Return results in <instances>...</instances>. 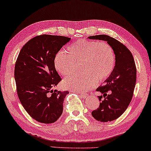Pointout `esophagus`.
<instances>
[{"mask_svg":"<svg viewBox=\"0 0 151 151\" xmlns=\"http://www.w3.org/2000/svg\"><path fill=\"white\" fill-rule=\"evenodd\" d=\"M79 95L82 98H83V99L86 98L87 97H88V95L86 94V93H79Z\"/></svg>","mask_w":151,"mask_h":151,"instance_id":"34e87169","label":"esophagus"}]
</instances>
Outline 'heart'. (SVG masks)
<instances>
[{"label": "heart", "mask_w": 151, "mask_h": 151, "mask_svg": "<svg viewBox=\"0 0 151 151\" xmlns=\"http://www.w3.org/2000/svg\"><path fill=\"white\" fill-rule=\"evenodd\" d=\"M68 53L59 51L53 60L54 68L65 76L74 72L76 64L81 63L79 75L65 78L63 85L74 91H86L95 86L97 82L107 79L116 65L114 49L105 42L80 40L72 44Z\"/></svg>", "instance_id": "1"}]
</instances>
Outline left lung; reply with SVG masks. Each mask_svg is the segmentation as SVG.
<instances>
[{
    "instance_id": "obj_1",
    "label": "left lung",
    "mask_w": 151,
    "mask_h": 151,
    "mask_svg": "<svg viewBox=\"0 0 151 151\" xmlns=\"http://www.w3.org/2000/svg\"><path fill=\"white\" fill-rule=\"evenodd\" d=\"M88 38L107 42L115 52L116 65L113 72L104 81L105 84L96 89L103 95L98 96L100 106L91 113L98 121H114L125 112L132 98L137 79L134 58L125 45L110 36L98 35Z\"/></svg>"
}]
</instances>
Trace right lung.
I'll return each instance as SVG.
<instances>
[{
	"label": "right lung",
	"instance_id": "add662e5",
	"mask_svg": "<svg viewBox=\"0 0 151 151\" xmlns=\"http://www.w3.org/2000/svg\"><path fill=\"white\" fill-rule=\"evenodd\" d=\"M71 38L41 35L30 39L21 49L14 68L17 92L22 106L33 119L52 123L60 118L68 91H53L60 81L54 57Z\"/></svg>",
	"mask_w": 151,
	"mask_h": 151
}]
</instances>
